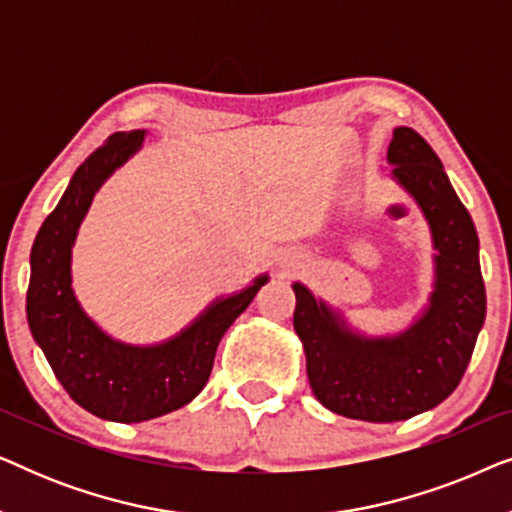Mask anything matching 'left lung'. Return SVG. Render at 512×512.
Masks as SVG:
<instances>
[{
  "label": "left lung",
  "mask_w": 512,
  "mask_h": 512,
  "mask_svg": "<svg viewBox=\"0 0 512 512\" xmlns=\"http://www.w3.org/2000/svg\"><path fill=\"white\" fill-rule=\"evenodd\" d=\"M387 156L396 181L429 219L438 249L436 291L424 317L396 338L368 340L293 284V328L303 340L314 396L335 415L377 424L436 408L457 389L487 310L478 233L436 151L419 132L396 128Z\"/></svg>",
  "instance_id": "1"
}]
</instances>
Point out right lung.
Listing matches in <instances>:
<instances>
[{"label": "right lung", "mask_w": 512, "mask_h": 512, "mask_svg": "<svg viewBox=\"0 0 512 512\" xmlns=\"http://www.w3.org/2000/svg\"><path fill=\"white\" fill-rule=\"evenodd\" d=\"M144 130L116 132L86 158L32 247L27 321L55 377L83 410L111 422H146L184 408L205 389L216 347L268 277L219 300L184 333L156 347L111 340L76 303L69 258L76 228L102 181L139 146Z\"/></svg>", "instance_id": "obj_1"}]
</instances>
